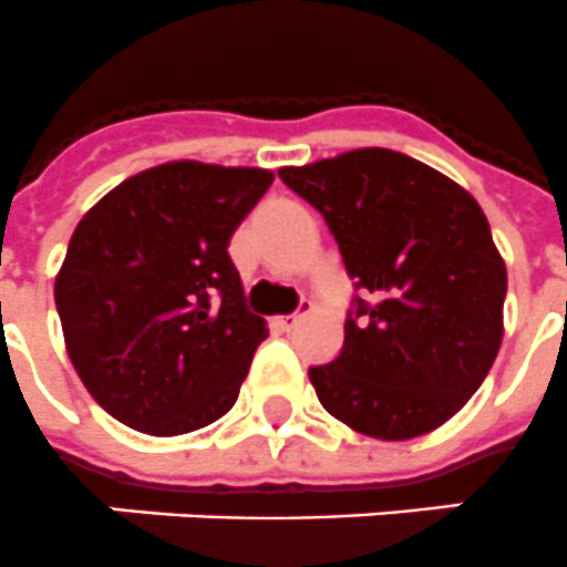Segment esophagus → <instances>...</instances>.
<instances>
[{"instance_id": "obj_1", "label": "esophagus", "mask_w": 567, "mask_h": 567, "mask_svg": "<svg viewBox=\"0 0 567 567\" xmlns=\"http://www.w3.org/2000/svg\"><path fill=\"white\" fill-rule=\"evenodd\" d=\"M310 310H312V305H310V301H305V312H292V316H278V319H275V328H280V330L298 328V321L305 319V316Z\"/></svg>"}]
</instances>
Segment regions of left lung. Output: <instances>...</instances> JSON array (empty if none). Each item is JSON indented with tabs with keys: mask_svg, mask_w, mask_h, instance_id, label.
I'll return each instance as SVG.
<instances>
[{
	"mask_svg": "<svg viewBox=\"0 0 567 567\" xmlns=\"http://www.w3.org/2000/svg\"><path fill=\"white\" fill-rule=\"evenodd\" d=\"M280 181L324 216L365 298L312 365L321 406L362 436H424L468 404L504 339L506 266L468 189L392 148H354Z\"/></svg>",
	"mask_w": 567,
	"mask_h": 567,
	"instance_id": "1",
	"label": "left lung"
}]
</instances>
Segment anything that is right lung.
<instances>
[{
	"label": "right lung",
	"mask_w": 567,
	"mask_h": 567,
	"mask_svg": "<svg viewBox=\"0 0 567 567\" xmlns=\"http://www.w3.org/2000/svg\"><path fill=\"white\" fill-rule=\"evenodd\" d=\"M271 181L255 166L172 161L84 213L54 305L81 383L116 421L181 436L237 404L269 328L246 307L228 243Z\"/></svg>",
	"instance_id": "obj_1"
}]
</instances>
